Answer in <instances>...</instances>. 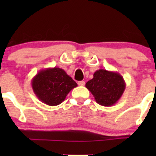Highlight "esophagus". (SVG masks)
<instances>
[{"mask_svg":"<svg viewBox=\"0 0 156 156\" xmlns=\"http://www.w3.org/2000/svg\"><path fill=\"white\" fill-rule=\"evenodd\" d=\"M78 84L79 86H84V84H85V82H84V81H78Z\"/></svg>","mask_w":156,"mask_h":156,"instance_id":"esophagus-1","label":"esophagus"}]
</instances>
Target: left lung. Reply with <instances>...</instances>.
<instances>
[{
    "label": "left lung",
    "instance_id": "8db88e82",
    "mask_svg": "<svg viewBox=\"0 0 156 156\" xmlns=\"http://www.w3.org/2000/svg\"><path fill=\"white\" fill-rule=\"evenodd\" d=\"M85 87L98 104L111 106L122 97L126 84L119 72L101 69L94 72V78L86 83Z\"/></svg>",
    "mask_w": 156,
    "mask_h": 156
}]
</instances>
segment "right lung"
<instances>
[{"label": "right lung", "instance_id": "1", "mask_svg": "<svg viewBox=\"0 0 156 156\" xmlns=\"http://www.w3.org/2000/svg\"><path fill=\"white\" fill-rule=\"evenodd\" d=\"M78 86L63 69L54 67L41 69L31 80V87L40 101L55 106L65 100L68 94Z\"/></svg>", "mask_w": 156, "mask_h": 156}]
</instances>
